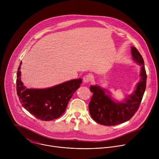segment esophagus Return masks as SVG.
<instances>
[{
	"mask_svg": "<svg viewBox=\"0 0 159 159\" xmlns=\"http://www.w3.org/2000/svg\"><path fill=\"white\" fill-rule=\"evenodd\" d=\"M93 79V75L91 74L85 75L83 78V81L84 83H89Z\"/></svg>",
	"mask_w": 159,
	"mask_h": 159,
	"instance_id": "esophagus-1",
	"label": "esophagus"
}]
</instances>
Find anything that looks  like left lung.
Masks as SVG:
<instances>
[{"mask_svg":"<svg viewBox=\"0 0 159 159\" xmlns=\"http://www.w3.org/2000/svg\"><path fill=\"white\" fill-rule=\"evenodd\" d=\"M133 60L141 65L140 80L134 91L122 102H116L104 89L98 85L90 87L93 96L89 104V112L93 119L102 125L115 126L129 120L137 111L146 89L147 74L143 59L134 47H131Z\"/></svg>","mask_w":159,"mask_h":159,"instance_id":"left-lung-1","label":"left lung"}]
</instances>
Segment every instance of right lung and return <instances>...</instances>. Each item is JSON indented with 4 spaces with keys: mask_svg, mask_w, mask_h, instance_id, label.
<instances>
[{
    "mask_svg": "<svg viewBox=\"0 0 159 159\" xmlns=\"http://www.w3.org/2000/svg\"><path fill=\"white\" fill-rule=\"evenodd\" d=\"M20 65L21 62L17 72L16 89L22 106L43 121L60 117L74 93L80 87L82 79L71 80L47 89H27L20 80Z\"/></svg>",
    "mask_w": 159,
    "mask_h": 159,
    "instance_id": "right-lung-1",
    "label": "right lung"
}]
</instances>
